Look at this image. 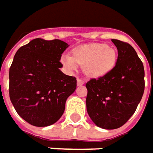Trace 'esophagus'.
I'll use <instances>...</instances> for the list:
<instances>
[{"label": "esophagus", "instance_id": "esophagus-1", "mask_svg": "<svg viewBox=\"0 0 153 153\" xmlns=\"http://www.w3.org/2000/svg\"><path fill=\"white\" fill-rule=\"evenodd\" d=\"M84 84V82L83 80L79 79H77V85L78 86H81V85H83Z\"/></svg>", "mask_w": 153, "mask_h": 153}]
</instances>
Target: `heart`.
Here are the masks:
<instances>
[{
    "label": "heart",
    "instance_id": "obj_1",
    "mask_svg": "<svg viewBox=\"0 0 153 153\" xmlns=\"http://www.w3.org/2000/svg\"><path fill=\"white\" fill-rule=\"evenodd\" d=\"M117 52L106 44L94 43L77 48L69 54L62 55L60 62L69 72H74L79 65L83 67L88 78H100L109 73L117 62Z\"/></svg>",
    "mask_w": 153,
    "mask_h": 153
}]
</instances>
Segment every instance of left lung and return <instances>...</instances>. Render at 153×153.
I'll return each mask as SVG.
<instances>
[{
    "instance_id": "1",
    "label": "left lung",
    "mask_w": 153,
    "mask_h": 153,
    "mask_svg": "<svg viewBox=\"0 0 153 153\" xmlns=\"http://www.w3.org/2000/svg\"><path fill=\"white\" fill-rule=\"evenodd\" d=\"M117 49V59L109 73L87 84L86 107L96 126L116 129L125 124L142 99L144 92L143 62L132 45L112 39Z\"/></svg>"
}]
</instances>
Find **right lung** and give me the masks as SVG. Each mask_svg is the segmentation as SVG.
Listing matches in <instances>:
<instances>
[{"label": "right lung", "mask_w": 153, "mask_h": 153, "mask_svg": "<svg viewBox=\"0 0 153 153\" xmlns=\"http://www.w3.org/2000/svg\"><path fill=\"white\" fill-rule=\"evenodd\" d=\"M69 46L60 39L37 38L15 54L9 71L10 99L17 114L30 124H54L75 91L76 79L59 69L62 54Z\"/></svg>", "instance_id": "1"}]
</instances>
